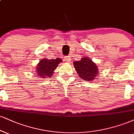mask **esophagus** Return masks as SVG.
<instances>
[{"label":"esophagus","mask_w":134,"mask_h":134,"mask_svg":"<svg viewBox=\"0 0 134 134\" xmlns=\"http://www.w3.org/2000/svg\"><path fill=\"white\" fill-rule=\"evenodd\" d=\"M64 60H65V62H67V63H68V62H70V60H71V59H70V56H67V57H64Z\"/></svg>","instance_id":"esophagus-1"}]
</instances>
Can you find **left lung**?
I'll list each match as a JSON object with an SVG mask.
<instances>
[{
  "mask_svg": "<svg viewBox=\"0 0 134 134\" xmlns=\"http://www.w3.org/2000/svg\"><path fill=\"white\" fill-rule=\"evenodd\" d=\"M74 68L80 79L85 81H93L99 74L98 67L89 57H82L74 62Z\"/></svg>",
  "mask_w": 134,
  "mask_h": 134,
  "instance_id": "8db88e82",
  "label": "left lung"
}]
</instances>
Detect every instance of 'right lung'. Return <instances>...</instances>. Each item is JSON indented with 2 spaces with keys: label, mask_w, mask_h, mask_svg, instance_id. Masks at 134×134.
I'll return each instance as SVG.
<instances>
[{
  "label": "right lung",
  "mask_w": 134,
  "mask_h": 134,
  "mask_svg": "<svg viewBox=\"0 0 134 134\" xmlns=\"http://www.w3.org/2000/svg\"><path fill=\"white\" fill-rule=\"evenodd\" d=\"M62 59L57 58L56 59H47V58L42 59L39 61L36 67L37 76L41 79L47 77H51L54 73L55 70L58 67V65L62 62Z\"/></svg>",
  "instance_id": "right-lung-1"
}]
</instances>
